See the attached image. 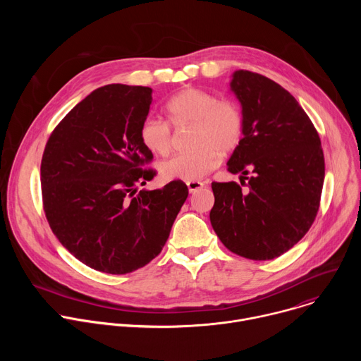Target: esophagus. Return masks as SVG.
I'll use <instances>...</instances> for the list:
<instances>
[{
    "label": "esophagus",
    "mask_w": 361,
    "mask_h": 361,
    "mask_svg": "<svg viewBox=\"0 0 361 361\" xmlns=\"http://www.w3.org/2000/svg\"><path fill=\"white\" fill-rule=\"evenodd\" d=\"M204 185H205V183H202V181H187V187H188L190 192H195L200 188H202Z\"/></svg>",
    "instance_id": "obj_1"
}]
</instances>
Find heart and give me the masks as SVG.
I'll use <instances>...</instances> for the list:
<instances>
[{"label": "heart", "instance_id": "heart-1", "mask_svg": "<svg viewBox=\"0 0 361 361\" xmlns=\"http://www.w3.org/2000/svg\"><path fill=\"white\" fill-rule=\"evenodd\" d=\"M174 126L192 124L190 149L177 152L159 166L167 180L197 181L213 171L221 154L233 152L244 135V116L233 99H220L214 92L201 88H184L166 104ZM142 145L156 156H167L171 149V127L159 117H147L140 127Z\"/></svg>", "mask_w": 361, "mask_h": 361}]
</instances>
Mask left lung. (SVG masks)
Returning a JSON list of instances; mask_svg holds the SVG:
<instances>
[{
	"mask_svg": "<svg viewBox=\"0 0 361 361\" xmlns=\"http://www.w3.org/2000/svg\"><path fill=\"white\" fill-rule=\"evenodd\" d=\"M230 90L241 104L244 135L227 163L241 185L213 183L212 226L221 243L250 260H273L312 227L324 183L320 137L280 84L238 70ZM250 172L252 177L245 176Z\"/></svg>",
	"mask_w": 361,
	"mask_h": 361,
	"instance_id": "1",
	"label": "left lung"
}]
</instances>
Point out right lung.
Returning a JSON list of instances; mask_svg holds the SVG:
<instances>
[{"label":"right lung","mask_w":361,"mask_h":361,"mask_svg":"<svg viewBox=\"0 0 361 361\" xmlns=\"http://www.w3.org/2000/svg\"><path fill=\"white\" fill-rule=\"evenodd\" d=\"M152 90L109 84L94 90L49 135L41 160L42 204L59 241L85 266L127 274L163 250L188 188L174 180L138 190L156 171L140 140Z\"/></svg>","instance_id":"obj_1"}]
</instances>
